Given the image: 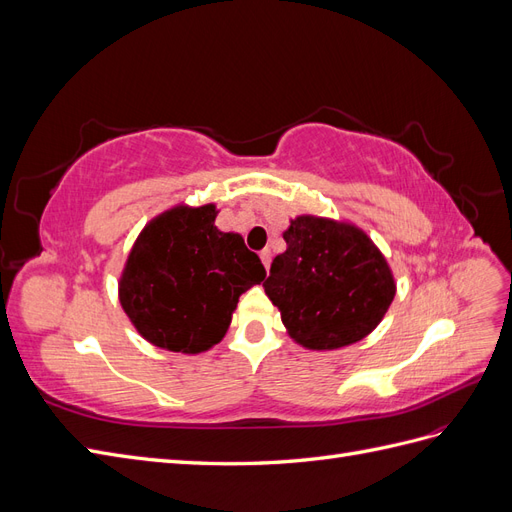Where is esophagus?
Instances as JSON below:
<instances>
[{
  "instance_id": "1",
  "label": "esophagus",
  "mask_w": 512,
  "mask_h": 512,
  "mask_svg": "<svg viewBox=\"0 0 512 512\" xmlns=\"http://www.w3.org/2000/svg\"><path fill=\"white\" fill-rule=\"evenodd\" d=\"M260 260H262V265H265V269L269 271V267H271V250H269V247H265V250L260 252Z\"/></svg>"
}]
</instances>
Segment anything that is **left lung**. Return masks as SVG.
Returning <instances> with one entry per match:
<instances>
[{
  "label": "left lung",
  "mask_w": 512,
  "mask_h": 512,
  "mask_svg": "<svg viewBox=\"0 0 512 512\" xmlns=\"http://www.w3.org/2000/svg\"><path fill=\"white\" fill-rule=\"evenodd\" d=\"M286 252L271 262L267 297L288 335L307 350L361 342L395 299L393 271L359 226L299 215L284 230Z\"/></svg>",
  "instance_id": "left-lung-1"
}]
</instances>
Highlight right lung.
I'll list each match as a JSON object with an SVG mask.
<instances>
[{"instance_id": "right-lung-1", "label": "right lung", "mask_w": 512, "mask_h": 512, "mask_svg": "<svg viewBox=\"0 0 512 512\" xmlns=\"http://www.w3.org/2000/svg\"><path fill=\"white\" fill-rule=\"evenodd\" d=\"M213 203L175 205L136 237L119 277L123 312L149 344L198 354L222 342L239 297L265 267L237 232L215 226Z\"/></svg>"}]
</instances>
